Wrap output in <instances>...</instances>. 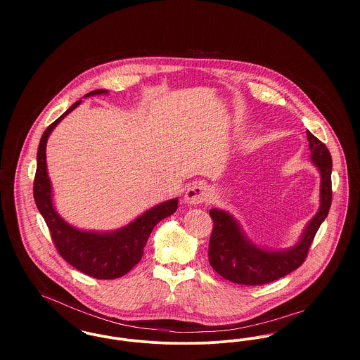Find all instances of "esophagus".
<instances>
[{"mask_svg":"<svg viewBox=\"0 0 360 360\" xmlns=\"http://www.w3.org/2000/svg\"><path fill=\"white\" fill-rule=\"evenodd\" d=\"M209 198V193L207 188L202 183H193L188 186L186 194H184V201L190 205H198V204H204Z\"/></svg>","mask_w":360,"mask_h":360,"instance_id":"1","label":"esophagus"}]
</instances>
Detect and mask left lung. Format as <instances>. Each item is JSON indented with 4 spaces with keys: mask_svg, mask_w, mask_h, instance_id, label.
Instances as JSON below:
<instances>
[{
    "mask_svg": "<svg viewBox=\"0 0 360 360\" xmlns=\"http://www.w3.org/2000/svg\"><path fill=\"white\" fill-rule=\"evenodd\" d=\"M310 158L317 166L320 184V207L309 221L300 243L284 251H267L254 245L241 231L236 219L224 210L210 209L213 230L209 240L207 257L213 270L223 278L244 285H262L278 280L298 269L308 257L313 238L327 217L333 191L331 169L333 160L324 143L307 131Z\"/></svg>",
    "mask_w": 360,
    "mask_h": 360,
    "instance_id": "1",
    "label": "left lung"
}]
</instances>
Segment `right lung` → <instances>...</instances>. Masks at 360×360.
I'll use <instances>...</instances> for the list:
<instances>
[{"label":"right lung","instance_id":"add662e5","mask_svg":"<svg viewBox=\"0 0 360 360\" xmlns=\"http://www.w3.org/2000/svg\"><path fill=\"white\" fill-rule=\"evenodd\" d=\"M106 93V90H94L86 94V97ZM80 103L82 100L73 103L46 129L44 134L41 136L37 151V169L33 194L37 209L49 226L52 243L59 255L70 266L90 277L113 280L129 273L141 260L144 247L155 226L162 219L176 212L179 201L174 198L154 206L127 226L110 233L83 231L68 224L52 205L51 183L46 162V146L53 127Z\"/></svg>","mask_w":360,"mask_h":360}]
</instances>
